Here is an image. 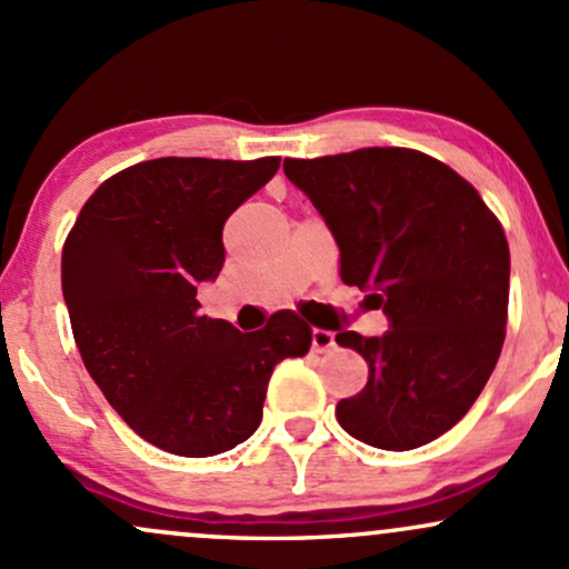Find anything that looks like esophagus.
Listing matches in <instances>:
<instances>
[{"label":"esophagus","instance_id":"obj_1","mask_svg":"<svg viewBox=\"0 0 569 569\" xmlns=\"http://www.w3.org/2000/svg\"><path fill=\"white\" fill-rule=\"evenodd\" d=\"M313 348L318 353L335 348V332H329V329H313Z\"/></svg>","mask_w":569,"mask_h":569}]
</instances>
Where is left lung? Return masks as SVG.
<instances>
[{"mask_svg": "<svg viewBox=\"0 0 569 569\" xmlns=\"http://www.w3.org/2000/svg\"><path fill=\"white\" fill-rule=\"evenodd\" d=\"M283 172L332 229L342 283L370 291L391 323L383 337L337 332L370 367L337 421L383 451L427 446L467 416L502 351V223L476 186L413 148L286 159Z\"/></svg>", "mask_w": 569, "mask_h": 569, "instance_id": "left-lung-1", "label": "left lung"}]
</instances>
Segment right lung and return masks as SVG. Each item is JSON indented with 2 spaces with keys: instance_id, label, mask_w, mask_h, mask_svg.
I'll use <instances>...</instances> for the list:
<instances>
[{
  "instance_id": "add662e5",
  "label": "right lung",
  "mask_w": 569,
  "mask_h": 569,
  "mask_svg": "<svg viewBox=\"0 0 569 569\" xmlns=\"http://www.w3.org/2000/svg\"><path fill=\"white\" fill-rule=\"evenodd\" d=\"M253 161H140L91 193L61 251V291L80 359L118 416L174 457H216L261 423L278 361L313 329L278 310L259 332L199 313L221 272L223 223L278 172Z\"/></svg>"
}]
</instances>
